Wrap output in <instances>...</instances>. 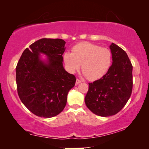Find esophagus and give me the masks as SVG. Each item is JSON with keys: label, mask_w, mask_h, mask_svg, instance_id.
<instances>
[{"label": "esophagus", "mask_w": 149, "mask_h": 149, "mask_svg": "<svg viewBox=\"0 0 149 149\" xmlns=\"http://www.w3.org/2000/svg\"><path fill=\"white\" fill-rule=\"evenodd\" d=\"M81 82V81H80L79 79H76V81H75V84H76V85H78V84H79Z\"/></svg>", "instance_id": "1"}]
</instances>
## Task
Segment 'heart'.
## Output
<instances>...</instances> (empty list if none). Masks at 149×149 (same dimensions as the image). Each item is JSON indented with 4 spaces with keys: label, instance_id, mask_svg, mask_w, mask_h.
<instances>
[{
    "label": "heart",
    "instance_id": "heart-1",
    "mask_svg": "<svg viewBox=\"0 0 149 149\" xmlns=\"http://www.w3.org/2000/svg\"><path fill=\"white\" fill-rule=\"evenodd\" d=\"M67 69L74 73L80 68L89 81L101 79L110 70L112 62L110 50L89 42L75 45L72 53L65 52L63 56Z\"/></svg>",
    "mask_w": 149,
    "mask_h": 149
}]
</instances>
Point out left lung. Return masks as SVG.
<instances>
[{"label":"left lung","mask_w":149,"mask_h":149,"mask_svg":"<svg viewBox=\"0 0 149 149\" xmlns=\"http://www.w3.org/2000/svg\"><path fill=\"white\" fill-rule=\"evenodd\" d=\"M112 64L101 79L89 84L85 98L87 107L95 114L108 117L117 114L129 100L133 87V66L122 49L112 43Z\"/></svg>","instance_id":"8db88e82"}]
</instances>
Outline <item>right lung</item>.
Listing matches in <instances>:
<instances>
[{
	"label": "right lung",
	"instance_id": "1",
	"mask_svg": "<svg viewBox=\"0 0 149 149\" xmlns=\"http://www.w3.org/2000/svg\"><path fill=\"white\" fill-rule=\"evenodd\" d=\"M65 42L43 38L24 50L17 62L16 84L22 103L39 117L52 118L64 110L75 77L65 71L62 54ZM41 55L46 56L42 59Z\"/></svg>",
	"mask_w": 149,
	"mask_h": 149
}]
</instances>
